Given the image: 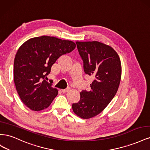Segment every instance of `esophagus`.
I'll return each instance as SVG.
<instances>
[{
  "instance_id": "esophagus-1",
  "label": "esophagus",
  "mask_w": 150,
  "mask_h": 150,
  "mask_svg": "<svg viewBox=\"0 0 150 150\" xmlns=\"http://www.w3.org/2000/svg\"><path fill=\"white\" fill-rule=\"evenodd\" d=\"M69 90H70L69 88H67V89H62V92L63 93H67L68 91H69Z\"/></svg>"
}]
</instances>
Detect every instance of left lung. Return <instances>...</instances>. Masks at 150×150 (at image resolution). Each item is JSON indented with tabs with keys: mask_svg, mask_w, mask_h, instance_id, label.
<instances>
[{
	"mask_svg": "<svg viewBox=\"0 0 150 150\" xmlns=\"http://www.w3.org/2000/svg\"><path fill=\"white\" fill-rule=\"evenodd\" d=\"M84 62L85 73L94 80L89 91L80 93V101L72 104L75 114L83 119L97 116L116 95L121 78V63L118 54L109 45L98 41L76 42Z\"/></svg>",
	"mask_w": 150,
	"mask_h": 150,
	"instance_id": "8db88e82",
	"label": "left lung"
}]
</instances>
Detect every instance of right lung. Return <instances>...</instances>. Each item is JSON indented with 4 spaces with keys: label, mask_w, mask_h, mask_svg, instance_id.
Instances as JSON below:
<instances>
[{
    "label": "right lung",
    "mask_w": 150,
    "mask_h": 150,
    "mask_svg": "<svg viewBox=\"0 0 150 150\" xmlns=\"http://www.w3.org/2000/svg\"><path fill=\"white\" fill-rule=\"evenodd\" d=\"M71 40L43 35L25 41L17 50L13 64V81L25 105L39 111L48 108L58 94L46 81L52 66L61 56L75 49Z\"/></svg>",
    "instance_id": "1"
}]
</instances>
